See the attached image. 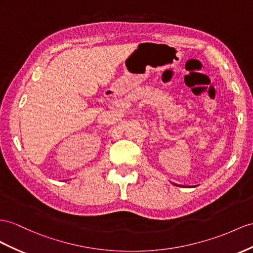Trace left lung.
Segmentation results:
<instances>
[{
  "label": "left lung",
  "instance_id": "8db88e82",
  "mask_svg": "<svg viewBox=\"0 0 253 253\" xmlns=\"http://www.w3.org/2000/svg\"><path fill=\"white\" fill-rule=\"evenodd\" d=\"M175 186H179V187H184V186H180V185H177V184H174Z\"/></svg>",
  "mask_w": 253,
  "mask_h": 253
}]
</instances>
